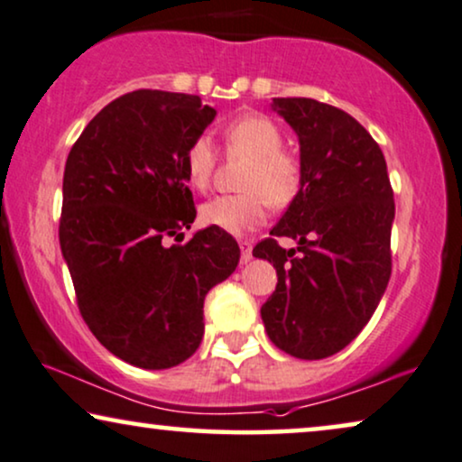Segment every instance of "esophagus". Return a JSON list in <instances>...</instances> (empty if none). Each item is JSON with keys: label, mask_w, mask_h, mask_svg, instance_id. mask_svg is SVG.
Returning <instances> with one entry per match:
<instances>
[{"label": "esophagus", "mask_w": 462, "mask_h": 462, "mask_svg": "<svg viewBox=\"0 0 462 462\" xmlns=\"http://www.w3.org/2000/svg\"><path fill=\"white\" fill-rule=\"evenodd\" d=\"M238 245H241V263L251 262V257H254V254H251V243L241 241Z\"/></svg>", "instance_id": "esophagus-1"}]
</instances>
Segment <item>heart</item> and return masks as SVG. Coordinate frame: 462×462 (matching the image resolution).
I'll return each mask as SVG.
<instances>
[{"mask_svg": "<svg viewBox=\"0 0 462 462\" xmlns=\"http://www.w3.org/2000/svg\"><path fill=\"white\" fill-rule=\"evenodd\" d=\"M227 145L251 158L241 180L243 194L219 196L200 207V221L227 235H247L268 217V207L285 208L298 199L304 183L302 162L282 150V131L263 114H243L224 128ZM215 171L213 141L199 134L186 150L189 186L207 189Z\"/></svg>", "mask_w": 462, "mask_h": 462, "instance_id": "heart-1", "label": "heart"}]
</instances>
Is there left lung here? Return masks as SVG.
<instances>
[{
  "instance_id": "8db88e82",
  "label": "left lung",
  "mask_w": 462,
  "mask_h": 462,
  "mask_svg": "<svg viewBox=\"0 0 462 462\" xmlns=\"http://www.w3.org/2000/svg\"><path fill=\"white\" fill-rule=\"evenodd\" d=\"M273 109L298 134L304 183L254 249L279 276L262 321L287 355L325 359L359 336L389 285L395 200L383 150L353 116L304 97L273 98Z\"/></svg>"
}]
</instances>
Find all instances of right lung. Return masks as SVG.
I'll return each mask as SVG.
<instances>
[{
    "label": "right lung",
    "mask_w": 462,
    "mask_h": 462,
    "mask_svg": "<svg viewBox=\"0 0 462 462\" xmlns=\"http://www.w3.org/2000/svg\"><path fill=\"white\" fill-rule=\"evenodd\" d=\"M200 97L134 90L88 122L65 162L60 251L78 309L126 364L167 370L196 353L205 295L238 266L219 227L196 232L186 150L215 118Z\"/></svg>",
    "instance_id": "obj_1"
}]
</instances>
